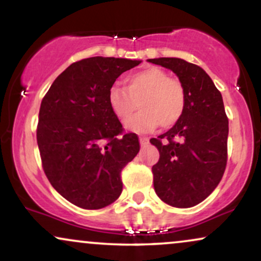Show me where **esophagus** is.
I'll return each mask as SVG.
<instances>
[{"label": "esophagus", "instance_id": "obj_1", "mask_svg": "<svg viewBox=\"0 0 261 261\" xmlns=\"http://www.w3.org/2000/svg\"><path fill=\"white\" fill-rule=\"evenodd\" d=\"M148 142H149V140L147 139V137H140L141 147H145V146H147Z\"/></svg>", "mask_w": 261, "mask_h": 261}]
</instances>
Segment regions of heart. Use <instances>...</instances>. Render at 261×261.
I'll use <instances>...</instances> for the list:
<instances>
[{
	"label": "heart",
	"instance_id": "1",
	"mask_svg": "<svg viewBox=\"0 0 261 261\" xmlns=\"http://www.w3.org/2000/svg\"><path fill=\"white\" fill-rule=\"evenodd\" d=\"M124 83L125 88L110 87L108 104L115 118L121 124H126L139 103L141 110L128 122L130 130L146 133L158 125L169 128L184 115L187 107L184 86L162 68L149 66L128 74Z\"/></svg>",
	"mask_w": 261,
	"mask_h": 261
}]
</instances>
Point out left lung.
Segmentation results:
<instances>
[{
    "label": "left lung",
    "instance_id": "8db88e82",
    "mask_svg": "<svg viewBox=\"0 0 261 261\" xmlns=\"http://www.w3.org/2000/svg\"><path fill=\"white\" fill-rule=\"evenodd\" d=\"M178 76L187 93L182 118L149 142L160 151L152 167L158 197L170 206H195L216 189L227 166L228 118L221 92L201 67L175 58L149 59Z\"/></svg>",
    "mask_w": 261,
    "mask_h": 261
}]
</instances>
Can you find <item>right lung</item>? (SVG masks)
<instances>
[{
  "mask_svg": "<svg viewBox=\"0 0 261 261\" xmlns=\"http://www.w3.org/2000/svg\"><path fill=\"white\" fill-rule=\"evenodd\" d=\"M140 62L80 60L56 77L41 100V166L54 189L79 207L98 210L115 201L122 191L121 170L139 153V137L125 134L108 104V91Z\"/></svg>",
  "mask_w": 261,
  "mask_h": 261,
  "instance_id": "obj_1",
  "label": "right lung"
}]
</instances>
